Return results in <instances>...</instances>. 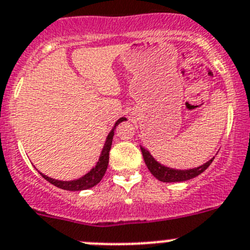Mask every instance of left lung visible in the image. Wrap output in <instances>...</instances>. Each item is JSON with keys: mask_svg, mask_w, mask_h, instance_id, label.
I'll list each match as a JSON object with an SVG mask.
<instances>
[{"mask_svg": "<svg viewBox=\"0 0 250 250\" xmlns=\"http://www.w3.org/2000/svg\"><path fill=\"white\" fill-rule=\"evenodd\" d=\"M142 154H143L144 162H146V167L149 169V171L158 179V180L163 181V183H181V181H188L190 179L196 178L199 176L201 172H204L207 167H209V164L212 163V159H209L208 162H206L205 164L200 165L197 167H192V169H172V167H165V165L160 164L159 162L154 159L153 155L146 150V148L141 146Z\"/></svg>", "mask_w": 250, "mask_h": 250, "instance_id": "1", "label": "left lung"}]
</instances>
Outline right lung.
Here are the masks:
<instances>
[{"mask_svg":"<svg viewBox=\"0 0 250 250\" xmlns=\"http://www.w3.org/2000/svg\"><path fill=\"white\" fill-rule=\"evenodd\" d=\"M123 121H127L125 117H121L117 122L114 123L113 128L111 129V132L108 133V136H107L106 142H104V146L102 148L101 154H100L99 162L96 163V165L92 167L88 172H86L83 176L81 178L76 179V180H70V181H62V180H55L53 178H49L46 175L42 174L41 175L45 179L46 181H49L50 184H53L57 188H62V190H67V191H81V190H87V188H93V186H96L100 181L102 180L104 178V172H106L107 167H108V159H109V150H111V146H112V139H113L114 136V129L120 125L121 122Z\"/></svg>","mask_w":250,"mask_h":250,"instance_id":"right-lung-1","label":"right lung"}]
</instances>
